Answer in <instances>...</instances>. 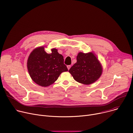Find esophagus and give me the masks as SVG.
Here are the masks:
<instances>
[{"mask_svg":"<svg viewBox=\"0 0 133 133\" xmlns=\"http://www.w3.org/2000/svg\"><path fill=\"white\" fill-rule=\"evenodd\" d=\"M67 68H68V70H69V69H70V67H71V66H70V65H68V66H67Z\"/></svg>","mask_w":133,"mask_h":133,"instance_id":"obj_1","label":"esophagus"}]
</instances>
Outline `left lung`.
<instances>
[{
	"label": "left lung",
	"instance_id": "1",
	"mask_svg": "<svg viewBox=\"0 0 133 133\" xmlns=\"http://www.w3.org/2000/svg\"><path fill=\"white\" fill-rule=\"evenodd\" d=\"M76 59L77 62L69 70L70 74L76 82L88 85L100 77L103 67L93 51L88 53L79 52Z\"/></svg>",
	"mask_w": 133,
	"mask_h": 133
}]
</instances>
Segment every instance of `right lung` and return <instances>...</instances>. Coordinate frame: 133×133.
Returning <instances> with one entry per match:
<instances>
[{"mask_svg": "<svg viewBox=\"0 0 133 133\" xmlns=\"http://www.w3.org/2000/svg\"><path fill=\"white\" fill-rule=\"evenodd\" d=\"M45 46L35 48L30 53L27 61L29 74L32 81L38 85L49 87L54 83L60 75L68 71L64 64V57L56 48L51 53L44 50Z\"/></svg>", "mask_w": 133, "mask_h": 133, "instance_id": "right-lung-1", "label": "right lung"}]
</instances>
